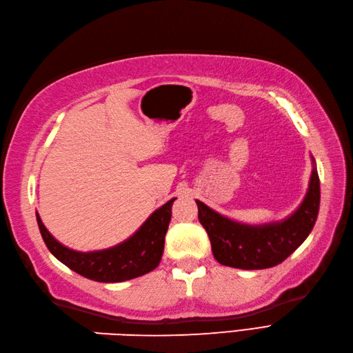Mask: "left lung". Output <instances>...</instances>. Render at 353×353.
I'll use <instances>...</instances> for the list:
<instances>
[{"label":"left lung","mask_w":353,"mask_h":353,"mask_svg":"<svg viewBox=\"0 0 353 353\" xmlns=\"http://www.w3.org/2000/svg\"><path fill=\"white\" fill-rule=\"evenodd\" d=\"M319 203L321 186L316 168L304 201L282 222L250 227L223 218L196 200L198 219L209 234L213 256L222 265L241 270H263L283 263L309 237L318 218Z\"/></svg>","instance_id":"left-lung-1"}]
</instances>
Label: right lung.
I'll list each match as a JSON object with an SVG mask.
<instances>
[{
    "instance_id": "obj_1",
    "label": "right lung",
    "mask_w": 353,
    "mask_h": 353,
    "mask_svg": "<svg viewBox=\"0 0 353 353\" xmlns=\"http://www.w3.org/2000/svg\"><path fill=\"white\" fill-rule=\"evenodd\" d=\"M173 200L153 212L132 237L110 249L95 252H76L62 246L50 236L37 213L41 237L50 254L80 276L95 282L114 283L150 273L159 265L164 252L165 234L171 221Z\"/></svg>"
}]
</instances>
